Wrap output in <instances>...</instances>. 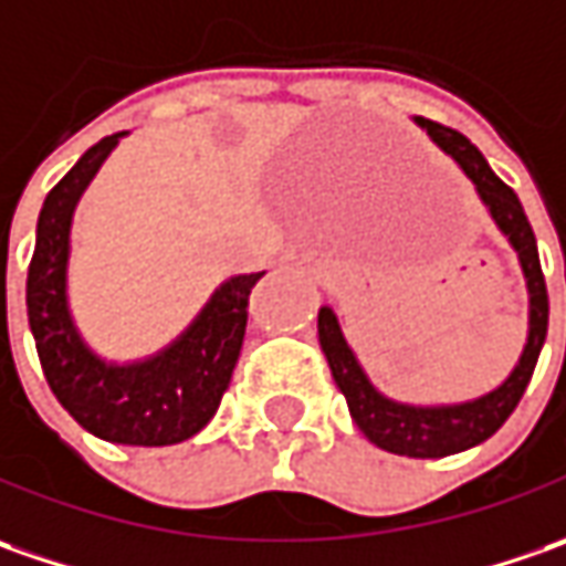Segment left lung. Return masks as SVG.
<instances>
[{"label":"left lung","instance_id":"obj_1","mask_svg":"<svg viewBox=\"0 0 566 566\" xmlns=\"http://www.w3.org/2000/svg\"><path fill=\"white\" fill-rule=\"evenodd\" d=\"M417 125L426 127V134L476 185L482 203L489 206L495 224L516 250L523 275H526V287H530V335H526V344H523V354H520L514 373L501 381L495 391H489L482 398L463 400V403H444V407L398 403V400L385 398L381 391H376L373 381L366 379V373L360 369L357 357H354V350L344 342L342 325H338V316L332 313V306L319 310L322 354H325L332 379L347 398L350 417L360 426L363 436L373 441L376 448L388 451V454L426 460L448 458V454L467 451L473 444H482L485 439H492L497 429L504 426V419L514 413V407L523 398L530 379H533L538 350L545 344L548 291H545V275H542V263H538L533 224L526 219L514 190L497 178L485 163V156L460 130L439 125V122H429V118H417Z\"/></svg>","mask_w":566,"mask_h":566}]
</instances>
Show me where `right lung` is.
<instances>
[{"label":"right lung","mask_w":566,"mask_h":566,"mask_svg":"<svg viewBox=\"0 0 566 566\" xmlns=\"http://www.w3.org/2000/svg\"><path fill=\"white\" fill-rule=\"evenodd\" d=\"M122 134L103 137L46 193L28 269V322L52 395L90 436L115 444H178L216 417L241 357L250 291L265 272L234 275L178 342L140 363H106L77 335L65 272L74 206Z\"/></svg>","instance_id":"add662e5"}]
</instances>
